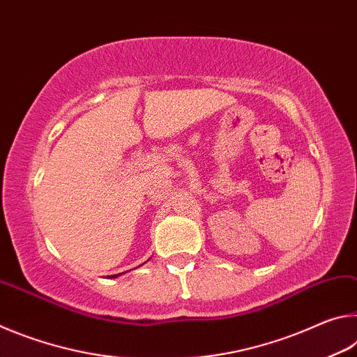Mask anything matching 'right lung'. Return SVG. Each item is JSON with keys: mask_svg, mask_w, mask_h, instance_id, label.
<instances>
[{"mask_svg": "<svg viewBox=\"0 0 357 357\" xmlns=\"http://www.w3.org/2000/svg\"><path fill=\"white\" fill-rule=\"evenodd\" d=\"M118 275H119V274H116V275H112V277H113V279H114V277H118Z\"/></svg>", "mask_w": 357, "mask_h": 357, "instance_id": "add662e5", "label": "right lung"}]
</instances>
